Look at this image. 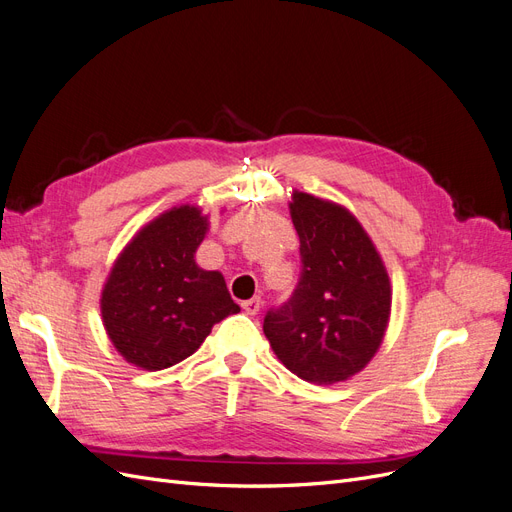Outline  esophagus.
<instances>
[{"label": "esophagus", "mask_w": 512, "mask_h": 512, "mask_svg": "<svg viewBox=\"0 0 512 512\" xmlns=\"http://www.w3.org/2000/svg\"><path fill=\"white\" fill-rule=\"evenodd\" d=\"M241 307H243V312H245L247 316H256V314L260 312L262 301H260V297H254V299H247V301H243V303H241Z\"/></svg>", "instance_id": "1"}]
</instances>
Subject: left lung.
<instances>
[{
  "label": "left lung",
  "instance_id": "1",
  "mask_svg": "<svg viewBox=\"0 0 512 512\" xmlns=\"http://www.w3.org/2000/svg\"><path fill=\"white\" fill-rule=\"evenodd\" d=\"M290 215L301 241L299 282L288 301L269 309L262 331L301 380L342 382L380 348L391 314L389 275L344 207L294 192Z\"/></svg>",
  "mask_w": 512,
  "mask_h": 512
}]
</instances>
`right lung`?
<instances>
[{
	"label": "right lung",
	"instance_id": "add662e5",
	"mask_svg": "<svg viewBox=\"0 0 512 512\" xmlns=\"http://www.w3.org/2000/svg\"><path fill=\"white\" fill-rule=\"evenodd\" d=\"M207 218L196 207L170 209L145 226L117 258L102 290L104 327L126 361L158 371L194 354L239 305L218 271L194 254Z\"/></svg>",
	"mask_w": 512,
	"mask_h": 512
}]
</instances>
